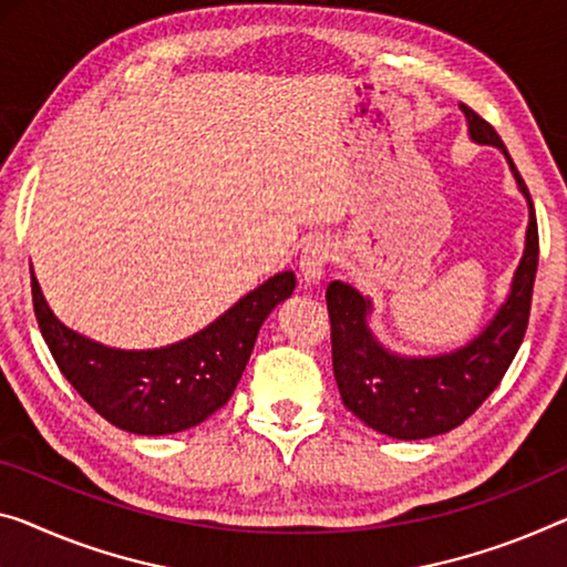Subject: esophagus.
<instances>
[{"label": "esophagus", "mask_w": 567, "mask_h": 567, "mask_svg": "<svg viewBox=\"0 0 567 567\" xmlns=\"http://www.w3.org/2000/svg\"><path fill=\"white\" fill-rule=\"evenodd\" d=\"M334 256V248L332 243L324 240V238H317L307 243V248L301 250V258H299V274H301V281L303 284H319L321 278H324V271L329 266V260Z\"/></svg>", "instance_id": "1"}]
</instances>
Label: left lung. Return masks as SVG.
<instances>
[{"instance_id":"obj_1","label":"left lung","mask_w":567,"mask_h":567,"mask_svg":"<svg viewBox=\"0 0 567 567\" xmlns=\"http://www.w3.org/2000/svg\"><path fill=\"white\" fill-rule=\"evenodd\" d=\"M461 111L476 144L499 146L507 156L519 193L527 197L529 205L525 254L512 278L507 301L496 311L489 327L456 352L439 357H398L388 352L370 332V299H364L350 284L332 281L327 286L332 368L342 403L370 429L403 441L449 433L476 413V408L494 393L515 360L527 332L529 307H533L539 256L533 197L489 121H484L464 103H461Z\"/></svg>"}]
</instances>
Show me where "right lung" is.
<instances>
[{
	"mask_svg": "<svg viewBox=\"0 0 567 567\" xmlns=\"http://www.w3.org/2000/svg\"><path fill=\"white\" fill-rule=\"evenodd\" d=\"M284 271L235 303L203 332L162 350H113L60 324L32 276V307L60 372L95 413L138 435L187 431L228 403L258 329L291 296Z\"/></svg>",
	"mask_w": 567,
	"mask_h": 567,
	"instance_id": "right-lung-1",
	"label": "right lung"
}]
</instances>
